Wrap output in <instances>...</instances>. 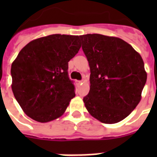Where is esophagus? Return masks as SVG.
<instances>
[{"mask_svg":"<svg viewBox=\"0 0 157 157\" xmlns=\"http://www.w3.org/2000/svg\"><path fill=\"white\" fill-rule=\"evenodd\" d=\"M82 82H83V81H76V83L78 84V85L81 84V83H82Z\"/></svg>","mask_w":157,"mask_h":157,"instance_id":"obj_1","label":"esophagus"}]
</instances>
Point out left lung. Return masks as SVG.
Segmentation results:
<instances>
[{"mask_svg": "<svg viewBox=\"0 0 157 157\" xmlns=\"http://www.w3.org/2000/svg\"><path fill=\"white\" fill-rule=\"evenodd\" d=\"M90 68V89L83 101L105 124L124 120L141 100L147 72L141 55L122 39L101 34L80 36Z\"/></svg>", "mask_w": 157, "mask_h": 157, "instance_id": "obj_1", "label": "left lung"}]
</instances>
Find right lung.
<instances>
[{
	"mask_svg": "<svg viewBox=\"0 0 157 157\" xmlns=\"http://www.w3.org/2000/svg\"><path fill=\"white\" fill-rule=\"evenodd\" d=\"M78 36L54 34L32 40L11 65L12 91L28 117L45 123L63 114L75 97L68 62L78 53Z\"/></svg>",
	"mask_w": 157,
	"mask_h": 157,
	"instance_id": "1",
	"label": "right lung"
}]
</instances>
